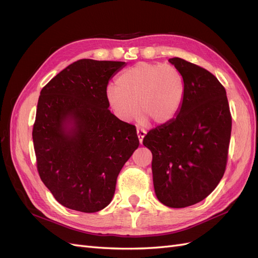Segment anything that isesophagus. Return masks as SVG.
I'll use <instances>...</instances> for the list:
<instances>
[{
  "label": "esophagus",
  "instance_id": "1",
  "mask_svg": "<svg viewBox=\"0 0 258 258\" xmlns=\"http://www.w3.org/2000/svg\"><path fill=\"white\" fill-rule=\"evenodd\" d=\"M137 135H138V138H139V141H140V143L142 144V142H143V138L145 137V135H146V131L144 130V129H138L137 130Z\"/></svg>",
  "mask_w": 258,
  "mask_h": 258
}]
</instances>
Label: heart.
Wrapping results in <instances>:
<instances>
[{
	"label": "heart",
	"instance_id": "b5f03b06",
	"mask_svg": "<svg viewBox=\"0 0 258 258\" xmlns=\"http://www.w3.org/2000/svg\"><path fill=\"white\" fill-rule=\"evenodd\" d=\"M184 81L170 64L139 62L116 77L106 89V101L117 118L130 122L143 114L142 120L156 124L173 120L181 110ZM139 108H137V106Z\"/></svg>",
	"mask_w": 258,
	"mask_h": 258
}]
</instances>
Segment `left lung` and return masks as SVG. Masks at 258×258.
<instances>
[{
	"instance_id": "8db88e82",
	"label": "left lung",
	"mask_w": 258,
	"mask_h": 258,
	"mask_svg": "<svg viewBox=\"0 0 258 258\" xmlns=\"http://www.w3.org/2000/svg\"><path fill=\"white\" fill-rule=\"evenodd\" d=\"M169 61L184 81L181 110L173 120L148 131L143 144L153 154L158 200L185 208L207 198L225 173L231 114L224 86L212 73L177 57Z\"/></svg>"
}]
</instances>
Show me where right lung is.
<instances>
[{"instance_id":"right-lung-1","label":"right lung","mask_w":258,"mask_h":258,"mask_svg":"<svg viewBox=\"0 0 258 258\" xmlns=\"http://www.w3.org/2000/svg\"><path fill=\"white\" fill-rule=\"evenodd\" d=\"M123 64L77 60L41 90L32 131L36 168L66 208L85 213L104 209L140 144L136 126L117 118L106 101L108 81Z\"/></svg>"}]
</instances>
